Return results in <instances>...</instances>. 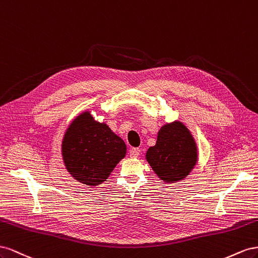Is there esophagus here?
Masks as SVG:
<instances>
[{"label": "esophagus", "instance_id": "1", "mask_svg": "<svg viewBox=\"0 0 258 258\" xmlns=\"http://www.w3.org/2000/svg\"><path fill=\"white\" fill-rule=\"evenodd\" d=\"M139 154H141V150H139L138 148H132L130 150V157L131 158H137Z\"/></svg>", "mask_w": 258, "mask_h": 258}]
</instances>
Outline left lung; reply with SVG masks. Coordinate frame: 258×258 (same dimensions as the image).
<instances>
[{"mask_svg": "<svg viewBox=\"0 0 258 258\" xmlns=\"http://www.w3.org/2000/svg\"><path fill=\"white\" fill-rule=\"evenodd\" d=\"M196 139L181 121L162 125L156 145L147 150L146 160L158 177L166 183L185 179L198 163Z\"/></svg>", "mask_w": 258, "mask_h": 258, "instance_id": "obj_1", "label": "left lung"}]
</instances>
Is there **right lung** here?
I'll use <instances>...</instances> for the list:
<instances>
[{
    "instance_id": "1",
    "label": "right lung",
    "mask_w": 258,
    "mask_h": 258,
    "mask_svg": "<svg viewBox=\"0 0 258 258\" xmlns=\"http://www.w3.org/2000/svg\"><path fill=\"white\" fill-rule=\"evenodd\" d=\"M126 156V145L106 122L95 120L83 111L71 121L61 142L66 170L88 187L106 181L119 162Z\"/></svg>"
}]
</instances>
